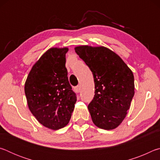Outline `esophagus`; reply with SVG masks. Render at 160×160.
I'll list each match as a JSON object with an SVG mask.
<instances>
[{"instance_id":"1","label":"esophagus","mask_w":160,"mask_h":160,"mask_svg":"<svg viewBox=\"0 0 160 160\" xmlns=\"http://www.w3.org/2000/svg\"><path fill=\"white\" fill-rule=\"evenodd\" d=\"M74 90H75V91L76 92H80V86L79 85H78V86H76V87H75L74 88Z\"/></svg>"}]
</instances>
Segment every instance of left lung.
<instances>
[{
    "label": "left lung",
    "mask_w": 160,
    "mask_h": 160,
    "mask_svg": "<svg viewBox=\"0 0 160 160\" xmlns=\"http://www.w3.org/2000/svg\"><path fill=\"white\" fill-rule=\"evenodd\" d=\"M75 52L91 70L94 96L88 105L93 123L112 130L120 125L134 96V76L117 54L104 47L80 46Z\"/></svg>",
    "instance_id": "8db88e82"
}]
</instances>
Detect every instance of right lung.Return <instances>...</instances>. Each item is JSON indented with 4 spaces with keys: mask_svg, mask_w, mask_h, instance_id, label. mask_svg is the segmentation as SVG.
<instances>
[{
    "mask_svg": "<svg viewBox=\"0 0 160 160\" xmlns=\"http://www.w3.org/2000/svg\"><path fill=\"white\" fill-rule=\"evenodd\" d=\"M68 48L48 49L32 67L25 85L30 112L40 123L53 130L68 123L77 101L68 78Z\"/></svg>",
    "mask_w": 160,
    "mask_h": 160,
    "instance_id": "obj_1",
    "label": "right lung"
}]
</instances>
